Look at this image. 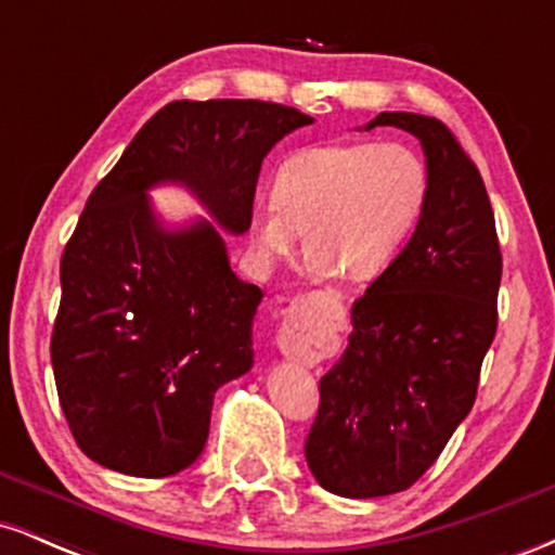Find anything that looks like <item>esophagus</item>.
I'll use <instances>...</instances> for the list:
<instances>
[{
	"label": "esophagus",
	"instance_id": "34e87169",
	"mask_svg": "<svg viewBox=\"0 0 555 555\" xmlns=\"http://www.w3.org/2000/svg\"><path fill=\"white\" fill-rule=\"evenodd\" d=\"M318 339H321L318 328L310 326V323H305V321H289V318H286V321L282 323V328H279V349H282L284 358H289V360L313 358Z\"/></svg>",
	"mask_w": 555,
	"mask_h": 555
}]
</instances>
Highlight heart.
I'll return each instance as SVG.
<instances>
[{"label":"heart","instance_id":"1","mask_svg":"<svg viewBox=\"0 0 555 555\" xmlns=\"http://www.w3.org/2000/svg\"><path fill=\"white\" fill-rule=\"evenodd\" d=\"M425 197L428 171L406 145H318L284 162L273 197L253 203L250 245L263 260L292 256L305 229L315 279L365 282L399 256Z\"/></svg>","mask_w":555,"mask_h":555}]
</instances>
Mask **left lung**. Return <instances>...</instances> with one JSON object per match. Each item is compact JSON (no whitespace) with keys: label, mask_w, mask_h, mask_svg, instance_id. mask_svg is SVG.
Instances as JSON below:
<instances>
[{"label":"left lung","mask_w":555,"mask_h":555,"mask_svg":"<svg viewBox=\"0 0 555 555\" xmlns=\"http://www.w3.org/2000/svg\"><path fill=\"white\" fill-rule=\"evenodd\" d=\"M425 151L428 197L415 234L352 305L341 360L321 378L305 460L344 499L406 490L475 404L499 326L501 247L486 184L441 119L380 112Z\"/></svg>","instance_id":"8db88e82"}]
</instances>
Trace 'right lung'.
<instances>
[{
    "label": "right lung",
    "mask_w": 555,
    "mask_h": 555,
    "mask_svg": "<svg viewBox=\"0 0 555 555\" xmlns=\"http://www.w3.org/2000/svg\"><path fill=\"white\" fill-rule=\"evenodd\" d=\"M310 122L271 101H171L95 184L62 253L52 334L56 393L88 460L169 477L201 456L216 388L253 367L263 297L232 271L218 228L247 232L266 154ZM167 181L220 225L164 228L147 190Z\"/></svg>",
    "instance_id": "obj_1"
}]
</instances>
